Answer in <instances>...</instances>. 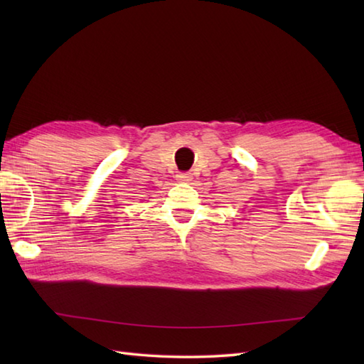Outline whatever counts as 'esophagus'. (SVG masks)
I'll return each mask as SVG.
<instances>
[{"instance_id": "esophagus-1", "label": "esophagus", "mask_w": 364, "mask_h": 364, "mask_svg": "<svg viewBox=\"0 0 364 364\" xmlns=\"http://www.w3.org/2000/svg\"><path fill=\"white\" fill-rule=\"evenodd\" d=\"M176 180L180 183H189L192 180V175L189 172H180L176 175Z\"/></svg>"}]
</instances>
